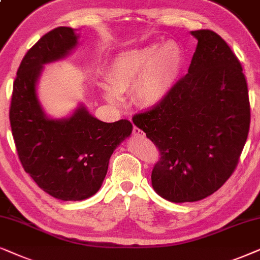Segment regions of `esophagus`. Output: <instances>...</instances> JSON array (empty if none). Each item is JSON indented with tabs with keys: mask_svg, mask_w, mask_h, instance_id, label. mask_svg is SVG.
<instances>
[{
	"mask_svg": "<svg viewBox=\"0 0 260 260\" xmlns=\"http://www.w3.org/2000/svg\"><path fill=\"white\" fill-rule=\"evenodd\" d=\"M133 136H134V137H140V138H143V137L145 136V134H144L143 131L140 129V128L134 127V128H133Z\"/></svg>",
	"mask_w": 260,
	"mask_h": 260,
	"instance_id": "1",
	"label": "esophagus"
}]
</instances>
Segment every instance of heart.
I'll use <instances>...</instances> for the list:
<instances>
[{"label": "heart", "instance_id": "b5f03b06", "mask_svg": "<svg viewBox=\"0 0 260 260\" xmlns=\"http://www.w3.org/2000/svg\"><path fill=\"white\" fill-rule=\"evenodd\" d=\"M183 64L184 53L175 41L128 48L110 61L106 71L109 86L102 88L103 96L116 103L119 94L132 88V99L138 107L154 108L171 95Z\"/></svg>", "mask_w": 260, "mask_h": 260}]
</instances>
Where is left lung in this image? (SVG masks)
<instances>
[{
	"label": "left lung",
	"mask_w": 260,
	"mask_h": 260,
	"mask_svg": "<svg viewBox=\"0 0 260 260\" xmlns=\"http://www.w3.org/2000/svg\"><path fill=\"white\" fill-rule=\"evenodd\" d=\"M197 39L188 74L165 102L133 122L160 152L151 179L175 203L212 195L237 168L250 129V101L240 61L219 34L192 30Z\"/></svg>",
	"instance_id": "8db88e82"
}]
</instances>
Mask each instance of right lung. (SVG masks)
Listing matches in <instances>:
<instances>
[{
    "label": "right lung",
    "mask_w": 260,
    "mask_h": 260,
    "mask_svg": "<svg viewBox=\"0 0 260 260\" xmlns=\"http://www.w3.org/2000/svg\"><path fill=\"white\" fill-rule=\"evenodd\" d=\"M79 36L57 27L28 50L13 85L9 120L20 161L33 181L61 201L95 195L108 170L110 155L131 136L128 120L103 122L79 105L71 116L51 119L38 98L44 65L63 59L77 46Z\"/></svg>",
    "instance_id": "obj_1"
}]
</instances>
